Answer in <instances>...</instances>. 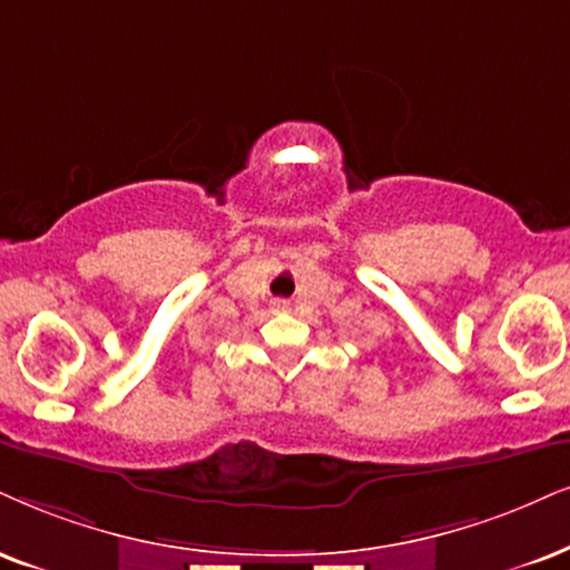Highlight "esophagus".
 I'll use <instances>...</instances> for the list:
<instances>
[{"label":"esophagus","mask_w":570,"mask_h":570,"mask_svg":"<svg viewBox=\"0 0 570 570\" xmlns=\"http://www.w3.org/2000/svg\"><path fill=\"white\" fill-rule=\"evenodd\" d=\"M287 308H291V304H287L285 298H277V301H272V312H287Z\"/></svg>","instance_id":"34e87169"}]
</instances>
